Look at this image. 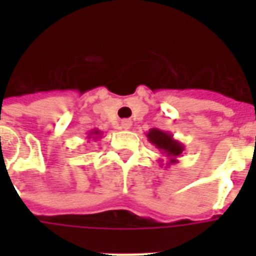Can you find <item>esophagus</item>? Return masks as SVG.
<instances>
[{"mask_svg": "<svg viewBox=\"0 0 256 256\" xmlns=\"http://www.w3.org/2000/svg\"><path fill=\"white\" fill-rule=\"evenodd\" d=\"M130 128H132V120L123 119L122 122H120V128H123V130H128Z\"/></svg>", "mask_w": 256, "mask_h": 256, "instance_id": "34e87169", "label": "esophagus"}]
</instances>
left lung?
<instances>
[{
  "label": "left lung",
  "instance_id": "left-lung-1",
  "mask_svg": "<svg viewBox=\"0 0 256 256\" xmlns=\"http://www.w3.org/2000/svg\"><path fill=\"white\" fill-rule=\"evenodd\" d=\"M145 136H146V138H148L150 144L155 145L156 148L160 150L162 155L166 156L168 159L166 166L177 163V158L182 155L184 150H185V145L174 138L172 133H167V132H163V130H159V128H150ZM159 160L163 162L162 159H159Z\"/></svg>",
  "mask_w": 256,
  "mask_h": 256
}]
</instances>
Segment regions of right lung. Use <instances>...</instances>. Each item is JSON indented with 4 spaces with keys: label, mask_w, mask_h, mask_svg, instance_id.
<instances>
[{
    "label": "right lung",
    "mask_w": 256,
    "mask_h": 256,
    "mask_svg": "<svg viewBox=\"0 0 256 256\" xmlns=\"http://www.w3.org/2000/svg\"><path fill=\"white\" fill-rule=\"evenodd\" d=\"M101 136H102V132L97 130V128H93L88 133V140H94L96 141V140H100Z\"/></svg>",
    "instance_id": "1"
}]
</instances>
